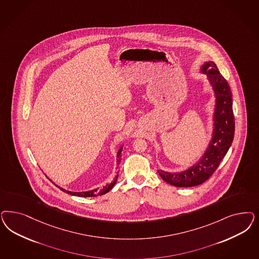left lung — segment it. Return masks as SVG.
<instances>
[{
	"instance_id": "1",
	"label": "left lung",
	"mask_w": 259,
	"mask_h": 259,
	"mask_svg": "<svg viewBox=\"0 0 259 259\" xmlns=\"http://www.w3.org/2000/svg\"><path fill=\"white\" fill-rule=\"evenodd\" d=\"M202 72L208 75L217 96L214 132L209 148L191 168L181 174L158 170L159 176L164 181L179 188L197 186L208 180L225 157L234 140V116L231 88L213 62L206 63L202 67Z\"/></svg>"
}]
</instances>
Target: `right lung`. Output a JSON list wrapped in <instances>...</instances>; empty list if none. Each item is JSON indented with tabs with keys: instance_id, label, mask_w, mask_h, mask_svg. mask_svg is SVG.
Masks as SVG:
<instances>
[{
	"instance_id": "add662e5",
	"label": "right lung",
	"mask_w": 259,
	"mask_h": 259,
	"mask_svg": "<svg viewBox=\"0 0 259 259\" xmlns=\"http://www.w3.org/2000/svg\"><path fill=\"white\" fill-rule=\"evenodd\" d=\"M121 152H122V148L120 149V150H118V153H117V165H119V163H120V157H121ZM117 178H118V176H115V178H114V180H113V182L112 183L109 184V185H107L106 187H104L103 189H95V190H93V191H91V192H68V191H66V190H64V189H62V188H60V190L61 191H63V192H67V193H69V194H71V195H77V196H81V197H92V196H99V195H103V194H105V193H107V192H109L112 188H113V186L115 185L117 181Z\"/></svg>"
}]
</instances>
